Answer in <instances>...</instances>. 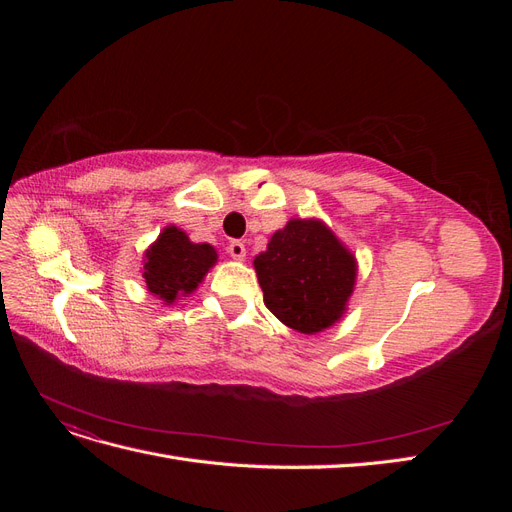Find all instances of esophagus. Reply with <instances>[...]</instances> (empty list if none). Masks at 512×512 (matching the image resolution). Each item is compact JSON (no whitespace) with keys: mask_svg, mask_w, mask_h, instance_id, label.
Returning <instances> with one entry per match:
<instances>
[{"mask_svg":"<svg viewBox=\"0 0 512 512\" xmlns=\"http://www.w3.org/2000/svg\"><path fill=\"white\" fill-rule=\"evenodd\" d=\"M228 254L235 260H243L245 258V245L241 241H230L228 243Z\"/></svg>","mask_w":512,"mask_h":512,"instance_id":"1","label":"esophagus"}]
</instances>
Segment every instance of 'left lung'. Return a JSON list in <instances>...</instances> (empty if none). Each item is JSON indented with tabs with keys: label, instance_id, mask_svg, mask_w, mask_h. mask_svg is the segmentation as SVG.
Returning <instances> with one entry per match:
<instances>
[{
	"label": "left lung",
	"instance_id": "8db88e82",
	"mask_svg": "<svg viewBox=\"0 0 512 512\" xmlns=\"http://www.w3.org/2000/svg\"><path fill=\"white\" fill-rule=\"evenodd\" d=\"M269 312L286 327L312 335L342 318L356 280V262L316 220H290L254 258Z\"/></svg>",
	"mask_w": 512,
	"mask_h": 512
}]
</instances>
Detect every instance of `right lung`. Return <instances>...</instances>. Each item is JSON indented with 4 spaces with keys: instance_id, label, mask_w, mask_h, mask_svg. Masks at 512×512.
Instances as JSON below:
<instances>
[{
    "instance_id": "obj_1",
    "label": "right lung",
    "mask_w": 512,
    "mask_h": 512,
    "mask_svg": "<svg viewBox=\"0 0 512 512\" xmlns=\"http://www.w3.org/2000/svg\"><path fill=\"white\" fill-rule=\"evenodd\" d=\"M218 260L209 243H192L183 230L168 226L145 254V282L149 292L173 303L179 294H190Z\"/></svg>"
}]
</instances>
